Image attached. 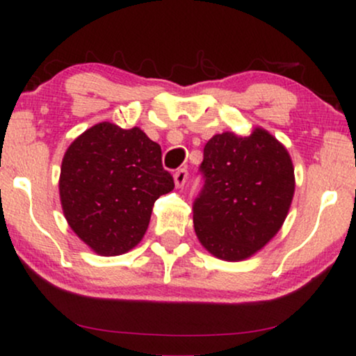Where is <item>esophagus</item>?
<instances>
[{"label":"esophagus","instance_id":"esophagus-1","mask_svg":"<svg viewBox=\"0 0 356 356\" xmlns=\"http://www.w3.org/2000/svg\"><path fill=\"white\" fill-rule=\"evenodd\" d=\"M187 170L186 169H179L177 172L174 174V184H175V187H184L186 186V182H187Z\"/></svg>","mask_w":356,"mask_h":356}]
</instances>
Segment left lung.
<instances>
[{"label": "left lung", "instance_id": "8db88e82", "mask_svg": "<svg viewBox=\"0 0 356 356\" xmlns=\"http://www.w3.org/2000/svg\"><path fill=\"white\" fill-rule=\"evenodd\" d=\"M205 186L193 203V227L208 252L227 262L257 254L282 229L293 195L288 149L262 127L208 140L200 165Z\"/></svg>", "mask_w": 356, "mask_h": 356}]
</instances>
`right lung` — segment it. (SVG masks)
Returning <instances> with one entry per match:
<instances>
[{
  "label": "right lung",
  "mask_w": 356,
  "mask_h": 356,
  "mask_svg": "<svg viewBox=\"0 0 356 356\" xmlns=\"http://www.w3.org/2000/svg\"><path fill=\"white\" fill-rule=\"evenodd\" d=\"M174 188L161 146L138 127L101 122L68 146L60 169L61 210L73 233L104 257L143 239L154 202Z\"/></svg>",
  "instance_id": "add662e5"
}]
</instances>
